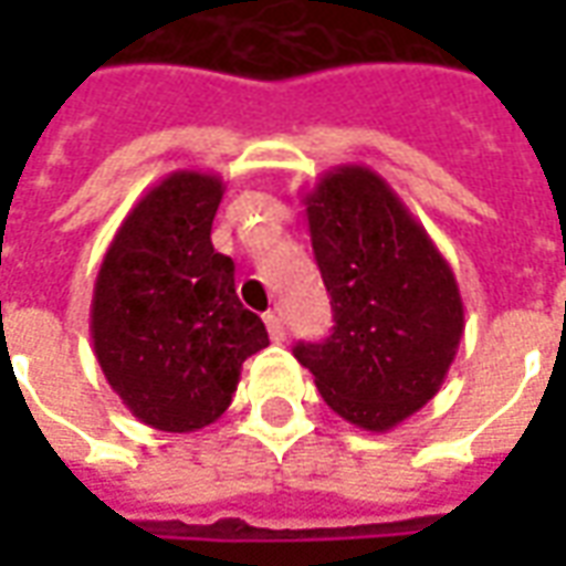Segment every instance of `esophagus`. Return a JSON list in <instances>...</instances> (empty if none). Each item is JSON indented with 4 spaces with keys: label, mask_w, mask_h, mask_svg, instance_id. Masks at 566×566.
<instances>
[{
    "label": "esophagus",
    "mask_w": 566,
    "mask_h": 566,
    "mask_svg": "<svg viewBox=\"0 0 566 566\" xmlns=\"http://www.w3.org/2000/svg\"><path fill=\"white\" fill-rule=\"evenodd\" d=\"M266 331H270L272 343H284V318L279 312H266Z\"/></svg>",
    "instance_id": "obj_1"
}]
</instances>
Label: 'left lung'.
Here are the masks:
<instances>
[{"instance_id":"left-lung-1","label":"left lung","mask_w":566,"mask_h":566,"mask_svg":"<svg viewBox=\"0 0 566 566\" xmlns=\"http://www.w3.org/2000/svg\"><path fill=\"white\" fill-rule=\"evenodd\" d=\"M303 202L336 324L324 343L296 345L294 357L336 416L385 433L449 376L463 336L454 272L367 166L324 172Z\"/></svg>"}]
</instances>
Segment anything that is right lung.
Listing matches in <instances>:
<instances>
[{
	"mask_svg": "<svg viewBox=\"0 0 566 566\" xmlns=\"http://www.w3.org/2000/svg\"><path fill=\"white\" fill-rule=\"evenodd\" d=\"M221 175L178 169L133 206L105 251L91 303L96 360L154 430L190 433L233 400L245 357L270 345L211 245Z\"/></svg>",
	"mask_w": 566,
	"mask_h": 566,
	"instance_id": "add662e5",
	"label": "right lung"
}]
</instances>
